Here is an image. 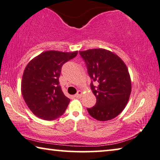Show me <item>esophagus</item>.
Segmentation results:
<instances>
[{"instance_id": "1", "label": "esophagus", "mask_w": 160, "mask_h": 160, "mask_svg": "<svg viewBox=\"0 0 160 160\" xmlns=\"http://www.w3.org/2000/svg\"><path fill=\"white\" fill-rule=\"evenodd\" d=\"M82 95V91H78L77 93L75 94V97H81Z\"/></svg>"}]
</instances>
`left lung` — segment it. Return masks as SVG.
<instances>
[{
  "label": "left lung",
  "mask_w": 160,
  "mask_h": 160,
  "mask_svg": "<svg viewBox=\"0 0 160 160\" xmlns=\"http://www.w3.org/2000/svg\"><path fill=\"white\" fill-rule=\"evenodd\" d=\"M91 78V89L97 98L94 107L87 108L92 117L106 121L117 117L128 103L131 81L126 65L114 52L105 49L79 51ZM93 82L98 84L97 87Z\"/></svg>",
  "instance_id": "obj_1"
}]
</instances>
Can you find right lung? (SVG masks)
Here are the masks:
<instances>
[{"label":"right lung","mask_w":160,"mask_h":160,"mask_svg":"<svg viewBox=\"0 0 160 160\" xmlns=\"http://www.w3.org/2000/svg\"><path fill=\"white\" fill-rule=\"evenodd\" d=\"M77 54L78 51L48 50L27 65L22 76V94L29 110L39 118L56 119L68 107L70 99L62 92L59 77L62 66Z\"/></svg>","instance_id":"1"}]
</instances>
